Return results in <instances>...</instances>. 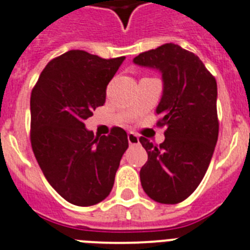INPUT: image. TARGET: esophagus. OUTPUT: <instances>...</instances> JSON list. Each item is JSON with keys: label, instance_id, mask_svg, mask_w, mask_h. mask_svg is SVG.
<instances>
[{"label": "esophagus", "instance_id": "obj_1", "mask_svg": "<svg viewBox=\"0 0 250 250\" xmlns=\"http://www.w3.org/2000/svg\"><path fill=\"white\" fill-rule=\"evenodd\" d=\"M127 138H128V144L131 145H138L140 144V138H138V136L136 135V133H133V132H129L128 136H127Z\"/></svg>", "mask_w": 250, "mask_h": 250}]
</instances>
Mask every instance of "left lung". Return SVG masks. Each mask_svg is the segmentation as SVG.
I'll return each instance as SVG.
<instances>
[{
	"label": "left lung",
	"instance_id": "8db88e82",
	"mask_svg": "<svg viewBox=\"0 0 250 250\" xmlns=\"http://www.w3.org/2000/svg\"><path fill=\"white\" fill-rule=\"evenodd\" d=\"M138 66L156 68L163 76L157 125H167L165 141L140 142L148 155L140 170L144 190L165 205L184 201L200 186L219 137L217 83L202 61L178 44L167 43L133 58Z\"/></svg>",
	"mask_w": 250,
	"mask_h": 250
}]
</instances>
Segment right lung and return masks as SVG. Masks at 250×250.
I'll return each instance as SVG.
<instances>
[{"mask_svg":"<svg viewBox=\"0 0 250 250\" xmlns=\"http://www.w3.org/2000/svg\"><path fill=\"white\" fill-rule=\"evenodd\" d=\"M125 57L68 50L42 71L30 96V141L49 184L67 202L93 206L109 196L128 138L113 127L94 136L85 119L105 103L106 86Z\"/></svg>","mask_w":250,"mask_h":250,"instance_id":"add662e5","label":"right lung"}]
</instances>
